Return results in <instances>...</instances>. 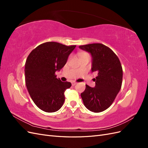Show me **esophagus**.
<instances>
[{
	"instance_id": "34e87169",
	"label": "esophagus",
	"mask_w": 148,
	"mask_h": 148,
	"mask_svg": "<svg viewBox=\"0 0 148 148\" xmlns=\"http://www.w3.org/2000/svg\"><path fill=\"white\" fill-rule=\"evenodd\" d=\"M77 82H73L72 83V86H75V85H76V84H77Z\"/></svg>"
}]
</instances>
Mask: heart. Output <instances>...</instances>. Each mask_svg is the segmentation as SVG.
Returning <instances> with one entry per match:
<instances>
[{
    "label": "heart",
    "instance_id": "heart-1",
    "mask_svg": "<svg viewBox=\"0 0 148 148\" xmlns=\"http://www.w3.org/2000/svg\"><path fill=\"white\" fill-rule=\"evenodd\" d=\"M85 55H89L88 53H86V52H83L82 54H81V57L82 56H85Z\"/></svg>",
    "mask_w": 148,
    "mask_h": 148
}]
</instances>
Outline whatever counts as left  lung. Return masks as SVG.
Instances as JSON below:
<instances>
[{
    "label": "left lung",
    "instance_id": "left-lung-1",
    "mask_svg": "<svg viewBox=\"0 0 148 148\" xmlns=\"http://www.w3.org/2000/svg\"><path fill=\"white\" fill-rule=\"evenodd\" d=\"M79 47L91 53V70L97 73L95 78V87L86 84L84 91L81 94L82 100L88 110L101 112L112 105L122 86V65L114 51L104 44L94 43Z\"/></svg>",
    "mask_w": 148,
    "mask_h": 148
}]
</instances>
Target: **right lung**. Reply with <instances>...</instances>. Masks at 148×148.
Returning a JSON list of instances; mask_svg holds the SVG:
<instances>
[{"label": "right lung", "instance_id": "add662e5", "mask_svg": "<svg viewBox=\"0 0 148 148\" xmlns=\"http://www.w3.org/2000/svg\"><path fill=\"white\" fill-rule=\"evenodd\" d=\"M75 47L46 42L34 49L26 59V88L34 104L46 112H54L64 104L65 91L71 84L57 78L56 71L63 68Z\"/></svg>", "mask_w": 148, "mask_h": 148}]
</instances>
